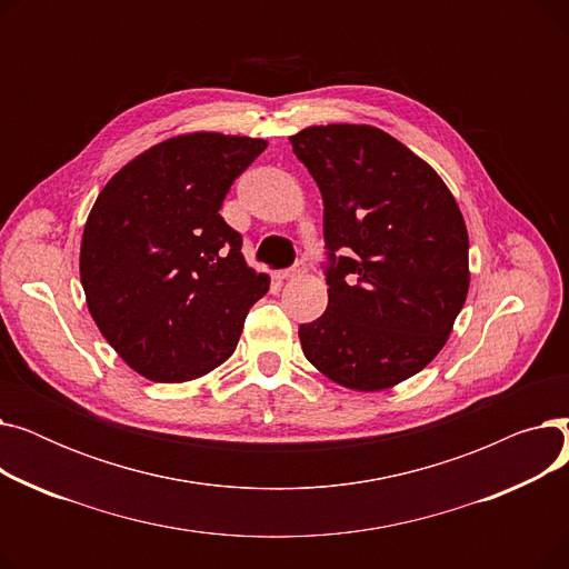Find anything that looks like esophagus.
Masks as SVG:
<instances>
[{
  "label": "esophagus",
  "mask_w": 569,
  "mask_h": 569,
  "mask_svg": "<svg viewBox=\"0 0 569 569\" xmlns=\"http://www.w3.org/2000/svg\"><path fill=\"white\" fill-rule=\"evenodd\" d=\"M305 272H307V264H305V262H297L295 267L283 269V272H279V277H281V279H292V277H300V274H305Z\"/></svg>",
  "instance_id": "esophagus-1"
}]
</instances>
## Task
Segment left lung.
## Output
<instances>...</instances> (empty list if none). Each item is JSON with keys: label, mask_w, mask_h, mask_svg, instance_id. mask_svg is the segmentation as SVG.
I'll use <instances>...</instances> for the list:
<instances>
[{"label": "left lung", "mask_w": 569, "mask_h": 569, "mask_svg": "<svg viewBox=\"0 0 569 569\" xmlns=\"http://www.w3.org/2000/svg\"><path fill=\"white\" fill-rule=\"evenodd\" d=\"M290 144L322 193L330 258V302L300 325L302 350L348 390H387L433 360L466 302L461 209L427 161L376 127H309Z\"/></svg>", "instance_id": "obj_1"}]
</instances>
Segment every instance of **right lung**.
I'll use <instances>...</instances> for the list:
<instances>
[{"label":"right lung","instance_id":"right-lung-1","mask_svg":"<svg viewBox=\"0 0 569 569\" xmlns=\"http://www.w3.org/2000/svg\"><path fill=\"white\" fill-rule=\"evenodd\" d=\"M267 140L198 131L114 172L87 217L80 281L106 341L140 376L184 382L234 352L269 290L219 209Z\"/></svg>","mask_w":569,"mask_h":569}]
</instances>
